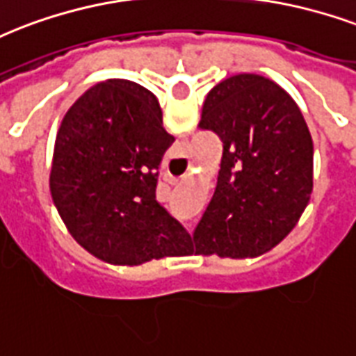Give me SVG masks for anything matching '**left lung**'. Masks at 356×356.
<instances>
[{"mask_svg": "<svg viewBox=\"0 0 356 356\" xmlns=\"http://www.w3.org/2000/svg\"><path fill=\"white\" fill-rule=\"evenodd\" d=\"M200 129L222 140L213 197L192 233L196 254L257 257L297 226L314 186V142L297 102L259 74L209 91Z\"/></svg>", "mask_w": 356, "mask_h": 356, "instance_id": "left-lung-1", "label": "left lung"}]
</instances>
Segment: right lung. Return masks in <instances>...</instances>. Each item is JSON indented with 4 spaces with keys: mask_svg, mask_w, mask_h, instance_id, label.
I'll return each instance as SVG.
<instances>
[{
    "mask_svg": "<svg viewBox=\"0 0 356 356\" xmlns=\"http://www.w3.org/2000/svg\"><path fill=\"white\" fill-rule=\"evenodd\" d=\"M173 142L156 97L136 81H100L70 106L56 136L50 192L76 243L112 265L188 254V232L154 194Z\"/></svg>",
    "mask_w": 356,
    "mask_h": 356,
    "instance_id": "1",
    "label": "right lung"
}]
</instances>
